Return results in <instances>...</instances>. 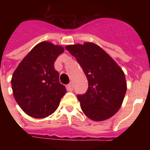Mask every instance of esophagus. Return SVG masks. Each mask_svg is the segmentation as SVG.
I'll use <instances>...</instances> for the list:
<instances>
[{
  "mask_svg": "<svg viewBox=\"0 0 150 150\" xmlns=\"http://www.w3.org/2000/svg\"><path fill=\"white\" fill-rule=\"evenodd\" d=\"M73 89H74V87H73L72 83H69L67 86V90L69 91H72Z\"/></svg>",
  "mask_w": 150,
  "mask_h": 150,
  "instance_id": "esophagus-1",
  "label": "esophagus"
}]
</instances>
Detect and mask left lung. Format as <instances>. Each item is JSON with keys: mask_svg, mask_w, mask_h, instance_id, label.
I'll list each match as a JSON object with an SVG mask.
<instances>
[{"mask_svg": "<svg viewBox=\"0 0 150 150\" xmlns=\"http://www.w3.org/2000/svg\"><path fill=\"white\" fill-rule=\"evenodd\" d=\"M65 48L76 58L88 79L86 92L77 95L83 112L94 121L110 118L120 110L126 93L122 70L95 43L69 45Z\"/></svg>", "mask_w": 150, "mask_h": 150, "instance_id": "8db88e82", "label": "left lung"}]
</instances>
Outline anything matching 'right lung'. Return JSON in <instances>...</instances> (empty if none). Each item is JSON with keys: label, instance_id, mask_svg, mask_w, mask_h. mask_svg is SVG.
Wrapping results in <instances>:
<instances>
[{"label": "right lung", "instance_id": "right-lung-1", "mask_svg": "<svg viewBox=\"0 0 150 150\" xmlns=\"http://www.w3.org/2000/svg\"><path fill=\"white\" fill-rule=\"evenodd\" d=\"M63 52L62 46L41 42L30 50L13 73V95L28 116L47 117L59 107L66 88L59 82L54 63Z\"/></svg>", "mask_w": 150, "mask_h": 150}]
</instances>
